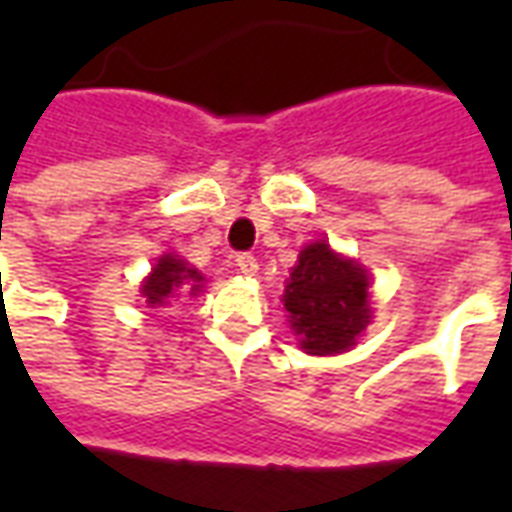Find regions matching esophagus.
<instances>
[{
    "mask_svg": "<svg viewBox=\"0 0 512 512\" xmlns=\"http://www.w3.org/2000/svg\"><path fill=\"white\" fill-rule=\"evenodd\" d=\"M235 266H238V271H241L244 277H255V274H257V257L249 255V252H241V255L235 257Z\"/></svg>",
    "mask_w": 512,
    "mask_h": 512,
    "instance_id": "1",
    "label": "esophagus"
}]
</instances>
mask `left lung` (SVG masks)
Segmentation results:
<instances>
[{
    "instance_id": "1",
    "label": "left lung",
    "mask_w": 512,
    "mask_h": 512,
    "mask_svg": "<svg viewBox=\"0 0 512 512\" xmlns=\"http://www.w3.org/2000/svg\"><path fill=\"white\" fill-rule=\"evenodd\" d=\"M282 301L299 345L315 356L348 351L373 318L367 271L326 241L301 249Z\"/></svg>"
}]
</instances>
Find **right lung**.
<instances>
[{
  "label": "right lung",
  "instance_id": "add662e5",
  "mask_svg": "<svg viewBox=\"0 0 512 512\" xmlns=\"http://www.w3.org/2000/svg\"><path fill=\"white\" fill-rule=\"evenodd\" d=\"M202 282L205 277L197 268H191L186 260H180L178 255H161L150 271V277L142 282L139 293L145 296L150 307H164L172 296H178V290L197 296L202 290Z\"/></svg>",
  "mask_w": 512,
  "mask_h": 512
}]
</instances>
